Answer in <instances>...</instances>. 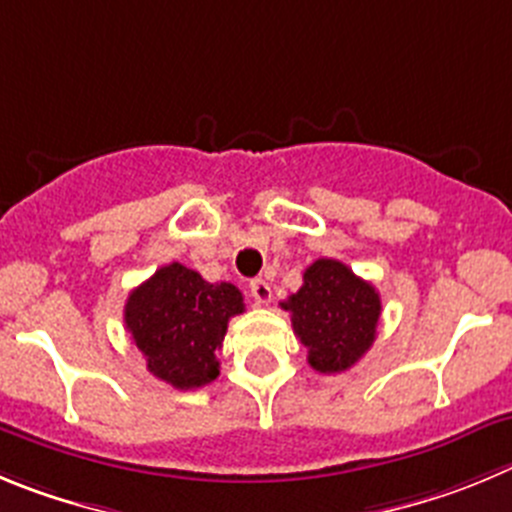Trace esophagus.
Returning <instances> with one entry per match:
<instances>
[{
	"label": "esophagus",
	"instance_id": "esophagus-1",
	"mask_svg": "<svg viewBox=\"0 0 512 512\" xmlns=\"http://www.w3.org/2000/svg\"><path fill=\"white\" fill-rule=\"evenodd\" d=\"M250 295H252V300H255L257 305H267L272 300L270 283H267V280H262V278L252 280V283H250Z\"/></svg>",
	"mask_w": 512,
	"mask_h": 512
}]
</instances>
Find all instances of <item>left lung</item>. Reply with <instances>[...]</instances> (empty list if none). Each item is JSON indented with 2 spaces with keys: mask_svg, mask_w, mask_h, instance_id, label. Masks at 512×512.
<instances>
[{
  "mask_svg": "<svg viewBox=\"0 0 512 512\" xmlns=\"http://www.w3.org/2000/svg\"><path fill=\"white\" fill-rule=\"evenodd\" d=\"M283 305L295 336L308 348L318 374H341L364 356L376 338L381 298L351 267L321 257L303 272V288Z\"/></svg>",
  "mask_w": 512,
  "mask_h": 512,
  "instance_id": "1",
  "label": "left lung"
}]
</instances>
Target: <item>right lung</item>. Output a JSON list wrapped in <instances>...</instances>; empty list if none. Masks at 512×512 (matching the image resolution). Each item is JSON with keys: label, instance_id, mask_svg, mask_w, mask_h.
I'll use <instances>...</instances> for the list:
<instances>
[{"label": "right lung", "instance_id": "1", "mask_svg": "<svg viewBox=\"0 0 512 512\" xmlns=\"http://www.w3.org/2000/svg\"><path fill=\"white\" fill-rule=\"evenodd\" d=\"M245 313L232 283H207L181 262L159 267L126 300L123 321L148 371L174 389H199L219 376L232 315Z\"/></svg>", "mask_w": 512, "mask_h": 512}]
</instances>
